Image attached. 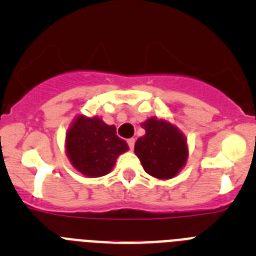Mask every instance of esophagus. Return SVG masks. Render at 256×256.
<instances>
[{"label":"esophagus","instance_id":"obj_1","mask_svg":"<svg viewBox=\"0 0 256 256\" xmlns=\"http://www.w3.org/2000/svg\"><path fill=\"white\" fill-rule=\"evenodd\" d=\"M126 142H128V146H130V150H133V148H134V144H136V140L134 138H130Z\"/></svg>","mask_w":256,"mask_h":256}]
</instances>
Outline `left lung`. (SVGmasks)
Masks as SVG:
<instances>
[{"mask_svg":"<svg viewBox=\"0 0 256 256\" xmlns=\"http://www.w3.org/2000/svg\"><path fill=\"white\" fill-rule=\"evenodd\" d=\"M146 130L134 144L144 172L158 180H170L180 172L188 159L187 140L169 120L152 116L141 124Z\"/></svg>","mask_w":256,"mask_h":256,"instance_id":"1","label":"left lung"}]
</instances>
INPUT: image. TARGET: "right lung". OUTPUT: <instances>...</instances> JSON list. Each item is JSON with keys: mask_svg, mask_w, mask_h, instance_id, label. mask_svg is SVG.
I'll return each mask as SVG.
<instances>
[{"mask_svg": "<svg viewBox=\"0 0 256 256\" xmlns=\"http://www.w3.org/2000/svg\"><path fill=\"white\" fill-rule=\"evenodd\" d=\"M128 150L126 142L116 136L115 126H108L100 116L78 115L66 132L68 159L86 177L97 178L110 173L118 156Z\"/></svg>", "mask_w": 256, "mask_h": 256, "instance_id": "right-lung-1", "label": "right lung"}]
</instances>
